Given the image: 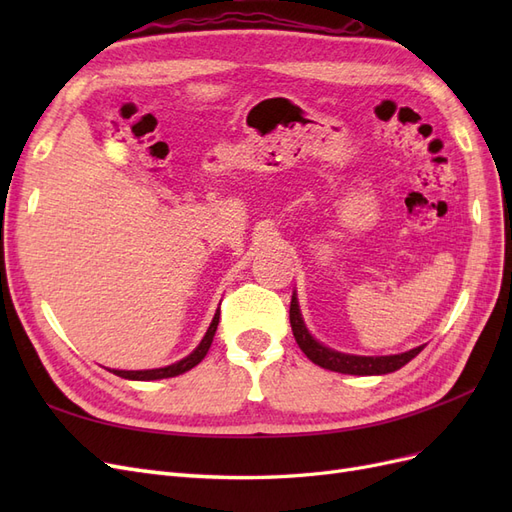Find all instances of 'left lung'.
I'll use <instances>...</instances> for the list:
<instances>
[{
  "instance_id": "8db88e82",
  "label": "left lung",
  "mask_w": 512,
  "mask_h": 512,
  "mask_svg": "<svg viewBox=\"0 0 512 512\" xmlns=\"http://www.w3.org/2000/svg\"><path fill=\"white\" fill-rule=\"evenodd\" d=\"M290 327H292V335H294V339H297L299 348L305 352L309 361L324 367V369L339 371V374H350V376L391 374V371H397L399 367L410 363L414 356L425 348V346H418L408 352L391 354V356H356V354H344V352H337L333 348L322 346L320 342H316L312 333H309L305 327V322L301 318L297 294H292V301H290Z\"/></svg>"
}]
</instances>
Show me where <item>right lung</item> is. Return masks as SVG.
I'll return each mask as SVG.
<instances>
[{
  "instance_id": "obj_1",
  "label": "right lung",
  "mask_w": 512,
  "mask_h": 512,
  "mask_svg": "<svg viewBox=\"0 0 512 512\" xmlns=\"http://www.w3.org/2000/svg\"><path fill=\"white\" fill-rule=\"evenodd\" d=\"M218 322H220V309H218V312H215V316H213V320L209 324V329H207V333L203 337V342L198 344V348L192 354L185 356V359H181V361H177L173 365H166V367H160V369H141V371L113 369V374L126 378V380H162V378H175L179 374H185V371L196 367L200 361L205 359V354L211 348L213 335H215V331H218Z\"/></svg>"
}]
</instances>
